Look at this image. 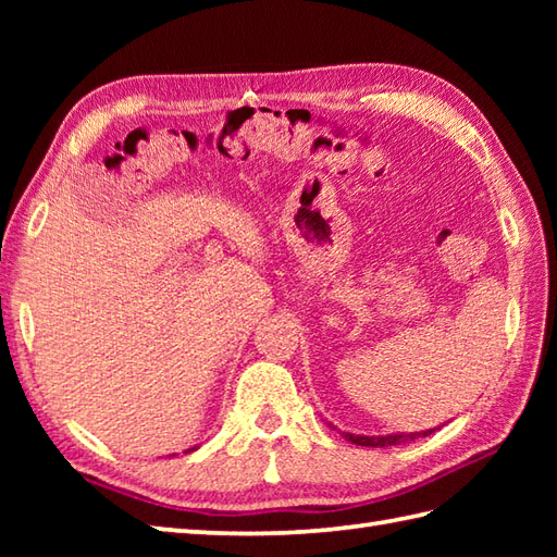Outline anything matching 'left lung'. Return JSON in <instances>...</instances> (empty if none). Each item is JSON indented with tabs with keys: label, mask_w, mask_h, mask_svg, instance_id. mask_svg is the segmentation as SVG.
Listing matches in <instances>:
<instances>
[{
	"label": "left lung",
	"mask_w": 557,
	"mask_h": 557,
	"mask_svg": "<svg viewBox=\"0 0 557 557\" xmlns=\"http://www.w3.org/2000/svg\"><path fill=\"white\" fill-rule=\"evenodd\" d=\"M327 425H333V423H327ZM335 429V425H333ZM435 429H429V431H421V433H409V435H405V433H395V435H354V433H342L347 437L349 443H354V445H361V447H387V445H399V443H407V441H413V437H419V435H431Z\"/></svg>",
	"instance_id": "8db88e82"
}]
</instances>
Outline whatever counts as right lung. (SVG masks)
<instances>
[{
	"label": "right lung",
	"instance_id": "1",
	"mask_svg": "<svg viewBox=\"0 0 557 557\" xmlns=\"http://www.w3.org/2000/svg\"><path fill=\"white\" fill-rule=\"evenodd\" d=\"M191 449H194V447H191ZM191 449H188V453H191Z\"/></svg>",
	"mask_w": 557,
	"mask_h": 557
}]
</instances>
